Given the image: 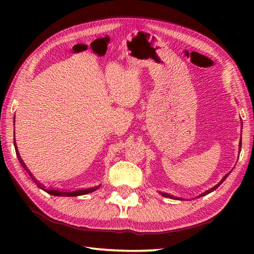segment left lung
I'll use <instances>...</instances> for the list:
<instances>
[{"label":"left lung","instance_id":"8db88e82","mask_svg":"<svg viewBox=\"0 0 254 254\" xmlns=\"http://www.w3.org/2000/svg\"><path fill=\"white\" fill-rule=\"evenodd\" d=\"M242 127H243V123H242ZM238 146H240V148L242 147V137H241V140H240V145H238ZM230 173H231V172H230ZM230 173H228V174H226L224 177H222V179L216 184V186H214L213 188H211L210 190H205V191H203V193L202 194H200V195H199V196H197L196 198H199V197H202V196H205V195H207V194H210V193H212V191L213 190H216L219 186H220V184L222 183V182H224L226 179H227V177L230 175ZM161 195H162V196H164V197H166V198H171V199H175V200H182V199L181 198H178V197H175V196H172V195H170V194H165V193H160Z\"/></svg>","mask_w":254,"mask_h":254}]
</instances>
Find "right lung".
Wrapping results in <instances>:
<instances>
[{
    "mask_svg": "<svg viewBox=\"0 0 254 254\" xmlns=\"http://www.w3.org/2000/svg\"><path fill=\"white\" fill-rule=\"evenodd\" d=\"M16 149H17V156H18V159H19V162L21 163V165H22V167L24 168V170L28 173L29 171L27 170V167H26V165L24 164V162H23V160L21 159V156L19 155V151H18V148H17V146H16ZM28 175L30 176V178H32L33 180H34V182L36 183V181L37 180H35V178L34 177L32 176V174L30 173H28ZM38 187H39L41 190H45L47 191V193H49L50 195H54V196H61V197H77V196H81V195H87V194H89V193H92V191H94V190H96L99 187H101V184H99V186H97V187H93V188H90V189H84V190H72V191H61V190H47V189H44V187H42L41 184H39V183H36Z\"/></svg>",
    "mask_w": 254,
    "mask_h": 254,
    "instance_id": "right-lung-1",
    "label": "right lung"
}]
</instances>
